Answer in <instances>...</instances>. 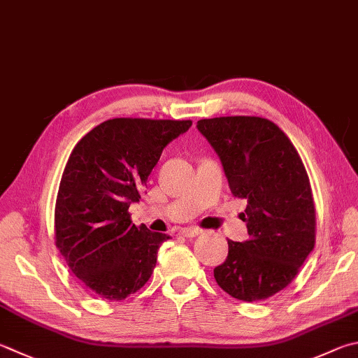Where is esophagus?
<instances>
[{
  "mask_svg": "<svg viewBox=\"0 0 358 358\" xmlns=\"http://www.w3.org/2000/svg\"><path fill=\"white\" fill-rule=\"evenodd\" d=\"M203 233V230L199 229V227H189V229H185L183 230V236L186 238H196L199 235H201Z\"/></svg>",
  "mask_w": 358,
  "mask_h": 358,
  "instance_id": "esophagus-1",
  "label": "esophagus"
}]
</instances>
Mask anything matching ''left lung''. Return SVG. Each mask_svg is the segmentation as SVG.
I'll list each match as a JSON object with an SVG mask.
<instances>
[{
    "mask_svg": "<svg viewBox=\"0 0 358 358\" xmlns=\"http://www.w3.org/2000/svg\"><path fill=\"white\" fill-rule=\"evenodd\" d=\"M197 128L222 161L233 196L247 200L241 219L249 239H229L214 278L239 301H264L294 280L315 247L308 173L288 136L263 117L201 119Z\"/></svg>",
    "mask_w": 358,
    "mask_h": 358,
    "instance_id": "1",
    "label": "left lung"
}]
</instances>
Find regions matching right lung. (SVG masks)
Returning a JSON list of instances; mask_svg holds the SVG:
<instances>
[{
	"instance_id": "1",
	"label": "right lung",
	"mask_w": 358,
	"mask_h": 358,
	"mask_svg": "<svg viewBox=\"0 0 358 358\" xmlns=\"http://www.w3.org/2000/svg\"><path fill=\"white\" fill-rule=\"evenodd\" d=\"M191 120L109 119L84 136L64 169L55 206V244L71 272L108 301H123L152 277L169 238L131 222L164 147Z\"/></svg>"
}]
</instances>
